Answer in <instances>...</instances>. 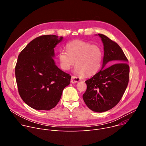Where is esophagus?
<instances>
[{
    "label": "esophagus",
    "mask_w": 146,
    "mask_h": 146,
    "mask_svg": "<svg viewBox=\"0 0 146 146\" xmlns=\"http://www.w3.org/2000/svg\"><path fill=\"white\" fill-rule=\"evenodd\" d=\"M80 81V78L76 77V76H72L71 78V83H76Z\"/></svg>",
    "instance_id": "1"
}]
</instances>
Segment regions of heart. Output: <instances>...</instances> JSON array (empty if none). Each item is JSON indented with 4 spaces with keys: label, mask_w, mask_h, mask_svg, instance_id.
Masks as SVG:
<instances>
[{
    "label": "heart",
    "mask_w": 146,
    "mask_h": 146,
    "mask_svg": "<svg viewBox=\"0 0 146 146\" xmlns=\"http://www.w3.org/2000/svg\"><path fill=\"white\" fill-rule=\"evenodd\" d=\"M67 51L60 50L59 60L61 68L69 70L76 63V73L92 76L100 70L102 60V50L98 45L81 40L73 41L66 45Z\"/></svg>",
    "instance_id": "1"
}]
</instances>
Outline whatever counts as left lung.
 <instances>
[{
	"mask_svg": "<svg viewBox=\"0 0 146 146\" xmlns=\"http://www.w3.org/2000/svg\"><path fill=\"white\" fill-rule=\"evenodd\" d=\"M98 35L104 44L102 67L85 82L87 90L83 98L91 110L103 112L113 108L121 100L129 83L130 69L119 45L104 34Z\"/></svg>",
	"mask_w": 146,
	"mask_h": 146,
	"instance_id": "1",
	"label": "left lung"
}]
</instances>
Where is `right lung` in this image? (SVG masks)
I'll return each instance as SVG.
<instances>
[{
  "instance_id": "1",
  "label": "right lung",
  "mask_w": 146,
  "mask_h": 146,
  "mask_svg": "<svg viewBox=\"0 0 146 146\" xmlns=\"http://www.w3.org/2000/svg\"><path fill=\"white\" fill-rule=\"evenodd\" d=\"M62 36H39L20 52L15 68L19 93L30 107L50 110L60 100L63 89L70 82L71 76L56 66L53 57L54 48Z\"/></svg>"
}]
</instances>
